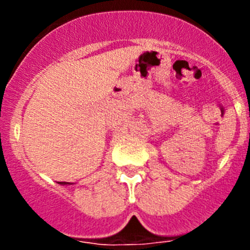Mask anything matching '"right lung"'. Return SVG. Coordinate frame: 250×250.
Wrapping results in <instances>:
<instances>
[{
	"label": "right lung",
	"instance_id": "obj_1",
	"mask_svg": "<svg viewBox=\"0 0 250 250\" xmlns=\"http://www.w3.org/2000/svg\"><path fill=\"white\" fill-rule=\"evenodd\" d=\"M60 184H66V183L65 182H61V183H60Z\"/></svg>",
	"mask_w": 250,
	"mask_h": 250
}]
</instances>
